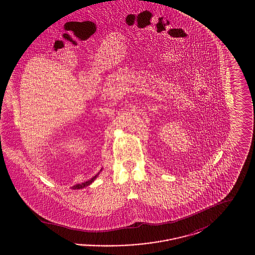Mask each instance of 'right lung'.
<instances>
[{
	"mask_svg": "<svg viewBox=\"0 0 255 255\" xmlns=\"http://www.w3.org/2000/svg\"><path fill=\"white\" fill-rule=\"evenodd\" d=\"M97 175H96L95 177H93L91 180H89V181H87L85 182H82V183H80V184H76V185H74L73 186V189H80V188H83V187H85V186H88L89 184H91L92 182L95 181V179L97 178Z\"/></svg>",
	"mask_w": 255,
	"mask_h": 255,
	"instance_id": "right-lung-1",
	"label": "right lung"
}]
</instances>
